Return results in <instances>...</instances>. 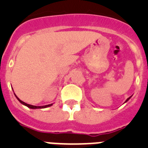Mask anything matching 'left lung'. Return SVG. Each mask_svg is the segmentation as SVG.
Segmentation results:
<instances>
[{
    "mask_svg": "<svg viewBox=\"0 0 148 148\" xmlns=\"http://www.w3.org/2000/svg\"><path fill=\"white\" fill-rule=\"evenodd\" d=\"M132 97V95H131V96H130V97H129V98H128V99H127V100L126 101H125V103H126L127 102V101L128 100H129V99H130V98H131Z\"/></svg>",
    "mask_w": 148,
    "mask_h": 148,
    "instance_id": "1",
    "label": "left lung"
}]
</instances>
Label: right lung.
I'll list each match as a JSON object with an SVG mask.
<instances>
[{"instance_id": "right-lung-1", "label": "right lung", "mask_w": 148, "mask_h": 148, "mask_svg": "<svg viewBox=\"0 0 148 148\" xmlns=\"http://www.w3.org/2000/svg\"><path fill=\"white\" fill-rule=\"evenodd\" d=\"M15 97L17 98V99H18V100L19 101H20V102L22 104H23V105L27 106V108H30V109H41V108H48V107H50V106L53 105V104H48V105H44V106H34V105H31V104H27V103H25V102H23V101L21 100V99H19V98H18V96H17V95H15Z\"/></svg>"}]
</instances>
